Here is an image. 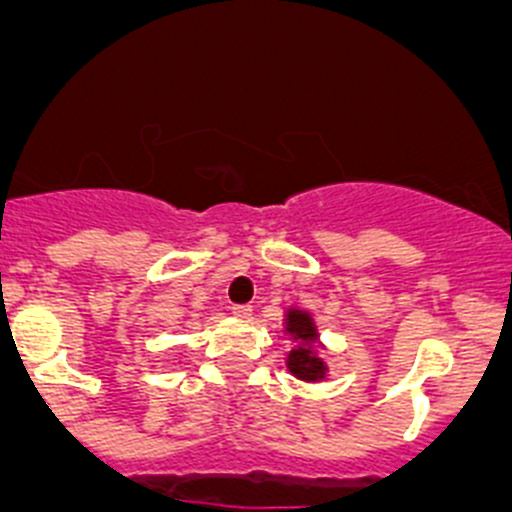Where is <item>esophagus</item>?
Here are the masks:
<instances>
[{"mask_svg": "<svg viewBox=\"0 0 512 512\" xmlns=\"http://www.w3.org/2000/svg\"><path fill=\"white\" fill-rule=\"evenodd\" d=\"M232 314L240 319H247L252 314V307L250 304H232Z\"/></svg>", "mask_w": 512, "mask_h": 512, "instance_id": "34e87169", "label": "esophagus"}]
</instances>
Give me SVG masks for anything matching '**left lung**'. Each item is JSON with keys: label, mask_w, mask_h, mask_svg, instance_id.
Returning a JSON list of instances; mask_svg holds the SVG:
<instances>
[{"label": "left lung", "mask_w": 512, "mask_h": 512, "mask_svg": "<svg viewBox=\"0 0 512 512\" xmlns=\"http://www.w3.org/2000/svg\"><path fill=\"white\" fill-rule=\"evenodd\" d=\"M285 334L297 342V347L287 354V369L302 381H322L327 376V364L317 354V324L312 314L304 309H287Z\"/></svg>", "instance_id": "8db88e82"}]
</instances>
